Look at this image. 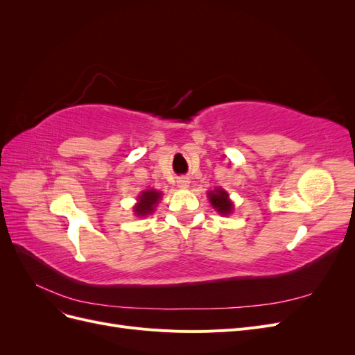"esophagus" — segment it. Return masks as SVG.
<instances>
[{
  "instance_id": "1",
  "label": "esophagus",
  "mask_w": 355,
  "mask_h": 355,
  "mask_svg": "<svg viewBox=\"0 0 355 355\" xmlns=\"http://www.w3.org/2000/svg\"><path fill=\"white\" fill-rule=\"evenodd\" d=\"M178 187H179V188H188V187H189V179L185 178V176L179 178V179H178Z\"/></svg>"
}]
</instances>
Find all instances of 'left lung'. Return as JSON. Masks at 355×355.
Wrapping results in <instances>:
<instances>
[{
  "label": "left lung",
  "mask_w": 355,
  "mask_h": 355,
  "mask_svg": "<svg viewBox=\"0 0 355 355\" xmlns=\"http://www.w3.org/2000/svg\"><path fill=\"white\" fill-rule=\"evenodd\" d=\"M209 201L211 202V206L214 210H218L220 214H230L234 210V204L230 200L228 192L222 189V188H216L214 191H209Z\"/></svg>",
  "instance_id": "1"
}]
</instances>
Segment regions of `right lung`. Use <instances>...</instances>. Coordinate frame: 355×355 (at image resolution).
<instances>
[{"label":"right lung","instance_id":"add662e5","mask_svg":"<svg viewBox=\"0 0 355 355\" xmlns=\"http://www.w3.org/2000/svg\"><path fill=\"white\" fill-rule=\"evenodd\" d=\"M161 192L159 191H155V189H146L144 191L141 196L137 197V202L136 206L133 207L135 209V214H137V216H148V214H151L157 204L161 200Z\"/></svg>","mask_w":355,"mask_h":355}]
</instances>
